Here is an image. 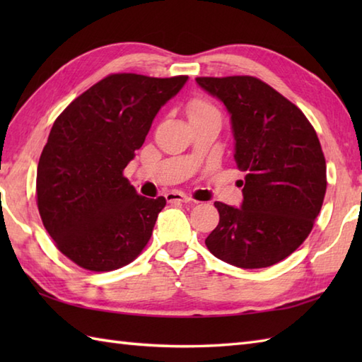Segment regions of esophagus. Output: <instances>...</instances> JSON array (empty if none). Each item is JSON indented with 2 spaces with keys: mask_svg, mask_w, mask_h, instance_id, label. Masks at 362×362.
I'll return each mask as SVG.
<instances>
[{
  "mask_svg": "<svg viewBox=\"0 0 362 362\" xmlns=\"http://www.w3.org/2000/svg\"><path fill=\"white\" fill-rule=\"evenodd\" d=\"M165 197H166V201L169 204H175V202H185L187 204V202L191 201L189 196L183 194V193H177V191H171V193H168Z\"/></svg>",
  "mask_w": 362,
  "mask_h": 362,
  "instance_id": "34e87169",
  "label": "esophagus"
}]
</instances>
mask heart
<instances>
[{"label":"heart","mask_w":362,"mask_h":362,"mask_svg":"<svg viewBox=\"0 0 362 362\" xmlns=\"http://www.w3.org/2000/svg\"><path fill=\"white\" fill-rule=\"evenodd\" d=\"M216 112V109L211 104H209L204 99H193L188 105V115L191 117H199V115H205V113H211Z\"/></svg>","instance_id":"obj_1"}]
</instances>
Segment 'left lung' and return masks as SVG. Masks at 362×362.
<instances>
[{
  "instance_id": "left-lung-1",
  "label": "left lung",
  "mask_w": 362,
  "mask_h": 362,
  "mask_svg": "<svg viewBox=\"0 0 362 362\" xmlns=\"http://www.w3.org/2000/svg\"><path fill=\"white\" fill-rule=\"evenodd\" d=\"M196 82L226 105L233 157L245 173L240 209L214 202L219 224L206 247L236 267L276 264L306 240L324 202L327 166L316 130L298 107L252 76Z\"/></svg>"
}]
</instances>
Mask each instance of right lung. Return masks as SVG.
I'll return each mask as SVG.
<instances>
[{
    "label": "right lung",
    "mask_w": 362,
    "mask_h": 362,
    "mask_svg": "<svg viewBox=\"0 0 362 362\" xmlns=\"http://www.w3.org/2000/svg\"><path fill=\"white\" fill-rule=\"evenodd\" d=\"M187 81L110 74L54 121L37 166V205L57 249L78 266L115 271L151 240L166 199L140 196L122 171Z\"/></svg>",
    "instance_id": "1"
}]
</instances>
